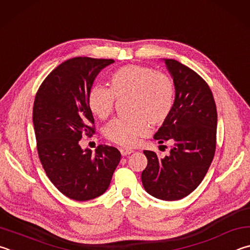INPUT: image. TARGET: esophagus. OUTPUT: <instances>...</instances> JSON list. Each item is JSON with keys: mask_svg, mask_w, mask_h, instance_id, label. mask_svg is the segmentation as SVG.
<instances>
[{"mask_svg": "<svg viewBox=\"0 0 250 250\" xmlns=\"http://www.w3.org/2000/svg\"><path fill=\"white\" fill-rule=\"evenodd\" d=\"M122 156H127V155H130L132 152H134L133 149H128V148H121L120 149Z\"/></svg>", "mask_w": 250, "mask_h": 250, "instance_id": "obj_1", "label": "esophagus"}]
</instances>
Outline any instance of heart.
I'll list each match as a JSON object with an SVG mask.
<instances>
[{
  "instance_id": "1",
  "label": "heart",
  "mask_w": 250,
  "mask_h": 250,
  "mask_svg": "<svg viewBox=\"0 0 250 250\" xmlns=\"http://www.w3.org/2000/svg\"><path fill=\"white\" fill-rule=\"evenodd\" d=\"M109 87L95 84L87 92L90 111L106 120L114 109L115 99H128L129 118H115L108 123L104 135L108 141L133 147L148 133L149 123L164 124L172 112L176 98L174 82L168 74L152 68L127 64L109 74Z\"/></svg>"
}]
</instances>
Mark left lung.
Here are the masks:
<instances>
[{"label": "left lung", "mask_w": 250, "mask_h": 250, "mask_svg": "<svg viewBox=\"0 0 250 250\" xmlns=\"http://www.w3.org/2000/svg\"><path fill=\"white\" fill-rule=\"evenodd\" d=\"M176 86L172 112L154 138L172 144L159 158L144 150L148 164L142 172L147 193L177 201L193 192L207 174L216 148L217 112L212 91L193 70L174 59H164Z\"/></svg>", "instance_id": "1"}]
</instances>
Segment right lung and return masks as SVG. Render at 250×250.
I'll return each instance as SVG.
<instances>
[{"label": "right lung", "instance_id": "right-lung-1", "mask_svg": "<svg viewBox=\"0 0 250 250\" xmlns=\"http://www.w3.org/2000/svg\"><path fill=\"white\" fill-rule=\"evenodd\" d=\"M113 59L76 57L48 74L35 96L33 123L39 159L47 177L61 193L76 201L102 195L121 160L115 147L100 145L92 154L79 145L94 133L87 92Z\"/></svg>", "mask_w": 250, "mask_h": 250}]
</instances>
